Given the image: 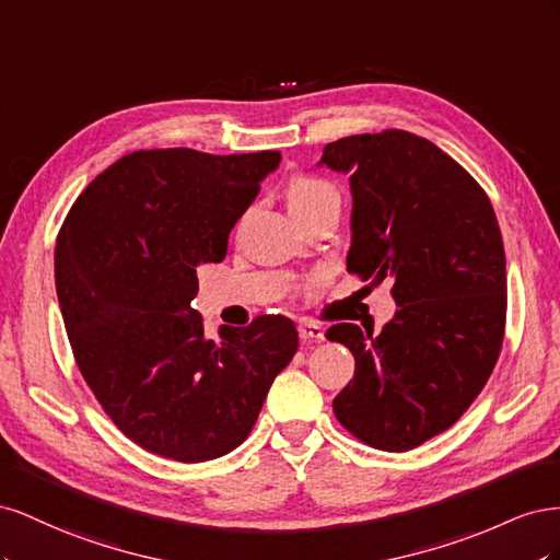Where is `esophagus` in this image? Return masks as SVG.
Wrapping results in <instances>:
<instances>
[{"label":"esophagus","mask_w":560,"mask_h":560,"mask_svg":"<svg viewBox=\"0 0 560 560\" xmlns=\"http://www.w3.org/2000/svg\"><path fill=\"white\" fill-rule=\"evenodd\" d=\"M299 336L303 338V341H322V338H325V329L315 325V322H301Z\"/></svg>","instance_id":"1"}]
</instances>
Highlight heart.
Returning a JSON list of instances; mask_svg holds the SVG:
<instances>
[{"label": "heart", "mask_w": 560, "mask_h": 560, "mask_svg": "<svg viewBox=\"0 0 560 560\" xmlns=\"http://www.w3.org/2000/svg\"><path fill=\"white\" fill-rule=\"evenodd\" d=\"M329 196H338L334 186L325 179L306 175V173L294 175L290 179V184H287V198H290L292 210L311 208V206H315V202H319L322 198H329Z\"/></svg>", "instance_id": "b5f03b06"}]
</instances>
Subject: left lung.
Instances as JSON below:
<instances>
[{"mask_svg": "<svg viewBox=\"0 0 560 560\" xmlns=\"http://www.w3.org/2000/svg\"><path fill=\"white\" fill-rule=\"evenodd\" d=\"M322 163L350 175L348 273L393 280L395 319L378 336L341 322L327 338L354 354L338 422L389 453L455 425L502 350L506 264L493 206L460 163L406 130L329 142Z\"/></svg>", "mask_w": 560, "mask_h": 560, "instance_id": "obj_1", "label": "left lung"}]
</instances>
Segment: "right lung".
<instances>
[{"label": "right lung", "instance_id": "obj_1", "mask_svg": "<svg viewBox=\"0 0 560 560\" xmlns=\"http://www.w3.org/2000/svg\"><path fill=\"white\" fill-rule=\"evenodd\" d=\"M278 163L280 151H132L86 186L58 233L56 290L81 376L130 442L167 460L241 446L299 348L282 315L222 327L214 341L191 308L198 266L224 261Z\"/></svg>", "mask_w": 560, "mask_h": 560}]
</instances>
